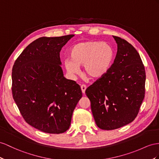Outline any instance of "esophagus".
I'll return each instance as SVG.
<instances>
[{
	"label": "esophagus",
	"instance_id": "obj_1",
	"mask_svg": "<svg viewBox=\"0 0 159 159\" xmlns=\"http://www.w3.org/2000/svg\"><path fill=\"white\" fill-rule=\"evenodd\" d=\"M80 88H81V90H82V93H83V94H84V93H85V91H86V89H87L86 85L82 84V85H81V86H80Z\"/></svg>",
	"mask_w": 159,
	"mask_h": 159
}]
</instances>
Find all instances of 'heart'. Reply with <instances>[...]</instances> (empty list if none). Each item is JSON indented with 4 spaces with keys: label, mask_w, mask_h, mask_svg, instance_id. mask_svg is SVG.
<instances>
[{
    "label": "heart",
    "mask_w": 159,
    "mask_h": 159,
    "mask_svg": "<svg viewBox=\"0 0 159 159\" xmlns=\"http://www.w3.org/2000/svg\"><path fill=\"white\" fill-rule=\"evenodd\" d=\"M70 58L64 60V66L72 76L83 66L84 72L93 79H100L110 70L115 58V50L110 43L99 41H87L73 46Z\"/></svg>",
    "instance_id": "b5f03b06"
}]
</instances>
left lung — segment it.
<instances>
[{
  "label": "left lung",
  "mask_w": 159,
  "mask_h": 159,
  "mask_svg": "<svg viewBox=\"0 0 159 159\" xmlns=\"http://www.w3.org/2000/svg\"><path fill=\"white\" fill-rule=\"evenodd\" d=\"M113 37L117 52L110 70L85 91L97 125L105 130L133 121L145 94L146 73L139 54L127 41Z\"/></svg>",
  "instance_id": "8db88e82"
}]
</instances>
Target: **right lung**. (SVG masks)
Segmentation results:
<instances>
[{"mask_svg": "<svg viewBox=\"0 0 159 159\" xmlns=\"http://www.w3.org/2000/svg\"><path fill=\"white\" fill-rule=\"evenodd\" d=\"M74 36L39 38L28 45L13 65L14 101L27 123L43 132L68 130L82 97L79 85L64 76L60 58L61 49Z\"/></svg>", "mask_w": 159, "mask_h": 159, "instance_id": "add662e5", "label": "right lung"}]
</instances>
